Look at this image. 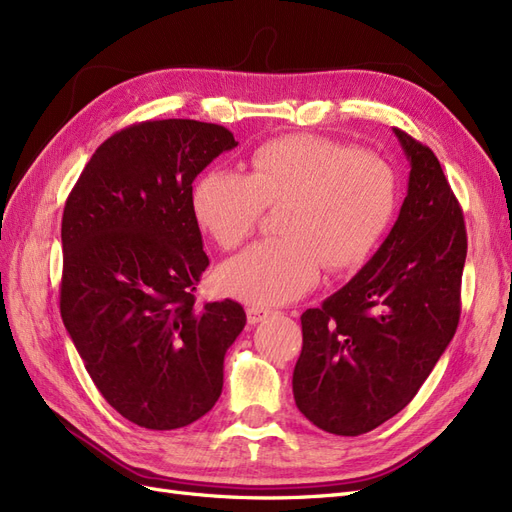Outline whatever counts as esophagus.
Instances as JSON below:
<instances>
[{"label": "esophagus", "mask_w": 512, "mask_h": 512, "mask_svg": "<svg viewBox=\"0 0 512 512\" xmlns=\"http://www.w3.org/2000/svg\"><path fill=\"white\" fill-rule=\"evenodd\" d=\"M245 313H248V322L252 324V326H256V324H260V322H264V320H267V317L273 313L271 309H264V307H248V311H245Z\"/></svg>", "instance_id": "obj_1"}]
</instances>
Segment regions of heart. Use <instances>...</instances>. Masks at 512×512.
<instances>
[{
    "instance_id": "heart-1",
    "label": "heart",
    "mask_w": 512,
    "mask_h": 512,
    "mask_svg": "<svg viewBox=\"0 0 512 512\" xmlns=\"http://www.w3.org/2000/svg\"><path fill=\"white\" fill-rule=\"evenodd\" d=\"M281 205L277 233L216 271L218 288L252 305L307 294L330 271L356 269L379 248L398 209V175L375 152L320 135L258 146L248 171L209 169L192 186V214L220 248L248 239L264 207Z\"/></svg>"
}]
</instances>
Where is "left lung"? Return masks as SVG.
<instances>
[{
  "instance_id": "left-lung-1",
  "label": "left lung",
  "mask_w": 512,
  "mask_h": 512,
  "mask_svg": "<svg viewBox=\"0 0 512 512\" xmlns=\"http://www.w3.org/2000/svg\"><path fill=\"white\" fill-rule=\"evenodd\" d=\"M394 133L411 165L396 224L351 281L301 315L296 407L337 436L366 434L407 407L460 322L464 214L434 152Z\"/></svg>"
}]
</instances>
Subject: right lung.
<instances>
[{
	"label": "right lung",
	"instance_id": "1",
	"mask_svg": "<svg viewBox=\"0 0 512 512\" xmlns=\"http://www.w3.org/2000/svg\"><path fill=\"white\" fill-rule=\"evenodd\" d=\"M235 146L211 122H137L95 150L63 209V324L101 396L148 430L211 411L245 326L231 298L195 303L209 258L192 182Z\"/></svg>",
	"mask_w": 512,
	"mask_h": 512
}]
</instances>
